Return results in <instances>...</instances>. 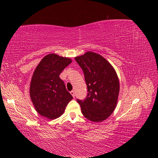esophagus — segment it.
I'll return each instance as SVG.
<instances>
[{
    "label": "esophagus",
    "instance_id": "obj_1",
    "mask_svg": "<svg viewBox=\"0 0 158 158\" xmlns=\"http://www.w3.org/2000/svg\"><path fill=\"white\" fill-rule=\"evenodd\" d=\"M70 94H71V95L73 96V98H75V92H74L73 90V91L70 92Z\"/></svg>",
    "mask_w": 158,
    "mask_h": 158
}]
</instances>
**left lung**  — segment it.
I'll use <instances>...</instances> for the list:
<instances>
[{"label":"left lung","mask_w":158,"mask_h":158,"mask_svg":"<svg viewBox=\"0 0 158 158\" xmlns=\"http://www.w3.org/2000/svg\"><path fill=\"white\" fill-rule=\"evenodd\" d=\"M82 69L88 88L87 98L77 99L83 116L94 122L106 119L115 110L119 82L113 66L98 53L88 52L75 58Z\"/></svg>","instance_id":"8db88e82"}]
</instances>
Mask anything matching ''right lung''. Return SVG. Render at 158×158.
I'll return each mask as SVG.
<instances>
[{"instance_id":"right-lung-1","label":"right lung","mask_w":158,"mask_h":158,"mask_svg":"<svg viewBox=\"0 0 158 158\" xmlns=\"http://www.w3.org/2000/svg\"><path fill=\"white\" fill-rule=\"evenodd\" d=\"M72 62L56 53L45 56L35 69L30 85V96L40 115L54 119L64 113L73 99L59 75Z\"/></svg>"}]
</instances>
